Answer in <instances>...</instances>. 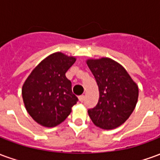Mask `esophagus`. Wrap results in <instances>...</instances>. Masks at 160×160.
Returning a JSON list of instances; mask_svg holds the SVG:
<instances>
[{"instance_id":"esophagus-1","label":"esophagus","mask_w":160,"mask_h":160,"mask_svg":"<svg viewBox=\"0 0 160 160\" xmlns=\"http://www.w3.org/2000/svg\"><path fill=\"white\" fill-rule=\"evenodd\" d=\"M79 100H80L81 103H83L84 100H85V96H84V95H81V96H80V97H79Z\"/></svg>"}]
</instances>
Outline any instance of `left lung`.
<instances>
[{
  "label": "left lung",
  "mask_w": 160,
  "mask_h": 160,
  "mask_svg": "<svg viewBox=\"0 0 160 160\" xmlns=\"http://www.w3.org/2000/svg\"><path fill=\"white\" fill-rule=\"evenodd\" d=\"M87 64L97 81L99 98L88 115L97 127L113 129L124 123L137 104L139 89L123 67L107 57Z\"/></svg>",
  "instance_id": "8db88e82"
}]
</instances>
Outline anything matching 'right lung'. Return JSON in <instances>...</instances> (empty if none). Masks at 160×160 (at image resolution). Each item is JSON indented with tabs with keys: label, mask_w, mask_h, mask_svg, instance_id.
Listing matches in <instances>:
<instances>
[{
	"label": "right lung",
	"mask_w": 160,
	"mask_h": 160,
	"mask_svg": "<svg viewBox=\"0 0 160 160\" xmlns=\"http://www.w3.org/2000/svg\"><path fill=\"white\" fill-rule=\"evenodd\" d=\"M75 57L56 52L32 70L22 87L26 109L34 121L47 128L62 123L71 113L78 98L65 73L75 62Z\"/></svg>",
	"instance_id": "1"
}]
</instances>
